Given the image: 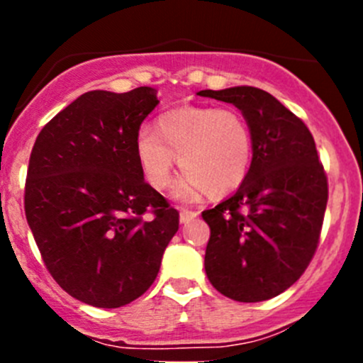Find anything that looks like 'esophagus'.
<instances>
[{
    "instance_id": "obj_1",
    "label": "esophagus",
    "mask_w": 363,
    "mask_h": 363,
    "mask_svg": "<svg viewBox=\"0 0 363 363\" xmlns=\"http://www.w3.org/2000/svg\"><path fill=\"white\" fill-rule=\"evenodd\" d=\"M199 216L196 211H189V208H181V223H188Z\"/></svg>"
}]
</instances>
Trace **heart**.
<instances>
[{
    "label": "heart",
    "mask_w": 363,
    "mask_h": 363,
    "mask_svg": "<svg viewBox=\"0 0 363 363\" xmlns=\"http://www.w3.org/2000/svg\"><path fill=\"white\" fill-rule=\"evenodd\" d=\"M135 151L142 175L158 191L168 188L179 160L184 177L175 188L177 196L193 199L200 191L223 196L246 179L252 137L233 108L179 107L161 113L155 131H138Z\"/></svg>",
    "instance_id": "b5f03b06"
}]
</instances>
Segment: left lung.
Returning <instances> with one entry per match:
<instances>
[{"instance_id": "obj_1", "label": "left lung", "mask_w": 363, "mask_h": 363, "mask_svg": "<svg viewBox=\"0 0 363 363\" xmlns=\"http://www.w3.org/2000/svg\"><path fill=\"white\" fill-rule=\"evenodd\" d=\"M233 104L251 130L252 161L235 195L202 212L211 228L205 272L237 302L283 294L320 242L328 181L309 128L267 91L251 86L196 93Z\"/></svg>"}]
</instances>
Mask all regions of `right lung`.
<instances>
[{
	"label": "right lung",
	"mask_w": 363,
	"mask_h": 363,
	"mask_svg": "<svg viewBox=\"0 0 363 363\" xmlns=\"http://www.w3.org/2000/svg\"><path fill=\"white\" fill-rule=\"evenodd\" d=\"M158 104L145 86L89 91L33 145L26 219L54 281L89 306L113 309L144 295L179 230V212L144 181L135 151Z\"/></svg>",
	"instance_id": "right-lung-1"
}]
</instances>
